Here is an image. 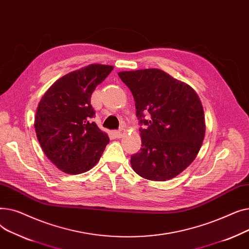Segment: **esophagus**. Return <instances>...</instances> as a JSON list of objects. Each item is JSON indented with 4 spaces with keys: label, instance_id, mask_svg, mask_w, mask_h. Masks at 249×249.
Here are the masks:
<instances>
[{
    "label": "esophagus",
    "instance_id": "esophagus-1",
    "mask_svg": "<svg viewBox=\"0 0 249 249\" xmlns=\"http://www.w3.org/2000/svg\"><path fill=\"white\" fill-rule=\"evenodd\" d=\"M125 133H126L125 129H120V130H118V131L116 132V136H117L118 138H121Z\"/></svg>",
    "mask_w": 249,
    "mask_h": 249
}]
</instances>
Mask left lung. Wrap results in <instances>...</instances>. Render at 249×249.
Returning a JSON list of instances; mask_svg holds the SVG:
<instances>
[{
	"instance_id": "1",
	"label": "left lung",
	"mask_w": 249,
	"mask_h": 249,
	"mask_svg": "<svg viewBox=\"0 0 249 249\" xmlns=\"http://www.w3.org/2000/svg\"><path fill=\"white\" fill-rule=\"evenodd\" d=\"M135 101L141 146L131 156L133 171L143 178L164 181L176 178L195 160L206 125L198 94L159 69L118 72ZM150 118L145 119V114Z\"/></svg>"
}]
</instances>
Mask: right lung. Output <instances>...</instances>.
I'll return each mask as SVG.
<instances>
[{"label":"right lung","mask_w":249,"mask_h":249,"mask_svg":"<svg viewBox=\"0 0 249 249\" xmlns=\"http://www.w3.org/2000/svg\"><path fill=\"white\" fill-rule=\"evenodd\" d=\"M94 63L61 76L43 95L36 109L37 139L48 160L63 173L78 175L94 167L110 139L91 118L90 96L113 71Z\"/></svg>","instance_id":"obj_1"}]
</instances>
